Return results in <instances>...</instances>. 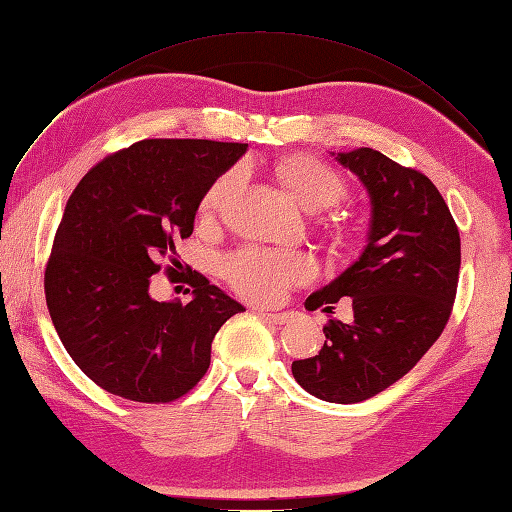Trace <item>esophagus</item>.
Masks as SVG:
<instances>
[{"mask_svg":"<svg viewBox=\"0 0 512 512\" xmlns=\"http://www.w3.org/2000/svg\"><path fill=\"white\" fill-rule=\"evenodd\" d=\"M259 316L272 322V324H285L287 320H290V313L283 311V313H266V311H259Z\"/></svg>","mask_w":512,"mask_h":512,"instance_id":"34e87169","label":"esophagus"}]
</instances>
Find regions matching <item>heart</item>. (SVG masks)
Segmentation results:
<instances>
[{"label":"heart","mask_w":512,"mask_h":512,"mask_svg":"<svg viewBox=\"0 0 512 512\" xmlns=\"http://www.w3.org/2000/svg\"><path fill=\"white\" fill-rule=\"evenodd\" d=\"M283 186L307 209L331 207L346 196V183L322 160L307 153L290 155L277 166ZM242 179L240 168L222 173L207 188L201 201L203 216H214L229 203ZM316 274V264L307 253L283 251L268 246H244L222 261V277L235 292L253 303H274L292 285L307 283Z\"/></svg>","instance_id":"1"}]
</instances>
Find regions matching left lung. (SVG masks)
Segmentation results:
<instances>
[{
  "mask_svg": "<svg viewBox=\"0 0 512 512\" xmlns=\"http://www.w3.org/2000/svg\"><path fill=\"white\" fill-rule=\"evenodd\" d=\"M335 160L370 194L368 244L305 307L329 313L350 296L355 320H329L322 350L294 361L292 374L311 396L355 404L400 381L443 333L456 298L461 235L435 183L419 170L368 147Z\"/></svg>",
  "mask_w": 512,
  "mask_h": 512,
  "instance_id": "1",
  "label": "left lung"
}]
</instances>
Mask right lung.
Masks as SVG:
<instances>
[{
    "instance_id": "add662e5",
    "label": "right lung",
    "mask_w": 512,
    "mask_h": 512,
    "mask_svg": "<svg viewBox=\"0 0 512 512\" xmlns=\"http://www.w3.org/2000/svg\"><path fill=\"white\" fill-rule=\"evenodd\" d=\"M246 147L140 140L90 168L69 196L45 298L62 346L101 389L149 404L186 396L209 368L220 326L244 311L203 274L190 281L188 305L160 303L149 285L160 261L179 264L175 244L192 235L203 194Z\"/></svg>"
}]
</instances>
